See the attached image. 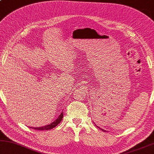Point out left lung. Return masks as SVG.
I'll return each instance as SVG.
<instances>
[{"label":"left lung","mask_w":154,"mask_h":154,"mask_svg":"<svg viewBox=\"0 0 154 154\" xmlns=\"http://www.w3.org/2000/svg\"><path fill=\"white\" fill-rule=\"evenodd\" d=\"M96 126H97V125H96ZM97 127H98V126H97ZM99 128V127H98ZM99 128L100 129H101L102 130V131H104V132H107V131H105V130H103V129H102V128Z\"/></svg>","instance_id":"8db88e82"}]
</instances>
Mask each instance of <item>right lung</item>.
<instances>
[{"label": "right lung", "instance_id": "obj_1", "mask_svg": "<svg viewBox=\"0 0 154 154\" xmlns=\"http://www.w3.org/2000/svg\"><path fill=\"white\" fill-rule=\"evenodd\" d=\"M63 113L61 112V114H60L59 116H58V117L57 118V119H56L54 122H52L50 124L47 125H45V126H42V127H38V128H33V127H31V128H33V129H35V130H39V131H47V130H50V129H52L54 128H55L56 125H57L58 123H59L60 121H62L63 119Z\"/></svg>", "mask_w": 154, "mask_h": 154}]
</instances>
